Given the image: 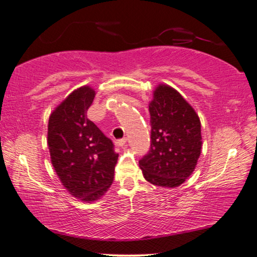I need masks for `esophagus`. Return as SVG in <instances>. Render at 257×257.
I'll use <instances>...</instances> for the list:
<instances>
[{
  "instance_id": "obj_1",
  "label": "esophagus",
  "mask_w": 257,
  "mask_h": 257,
  "mask_svg": "<svg viewBox=\"0 0 257 257\" xmlns=\"http://www.w3.org/2000/svg\"><path fill=\"white\" fill-rule=\"evenodd\" d=\"M125 144H126V139H125V138L119 139V140H116V141H115V145H116L117 147H123Z\"/></svg>"
}]
</instances>
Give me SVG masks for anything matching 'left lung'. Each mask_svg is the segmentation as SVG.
Here are the masks:
<instances>
[{
    "label": "left lung",
    "instance_id": "8db88e82",
    "mask_svg": "<svg viewBox=\"0 0 257 257\" xmlns=\"http://www.w3.org/2000/svg\"><path fill=\"white\" fill-rule=\"evenodd\" d=\"M149 112L150 150L139 166L155 186L179 187L195 171L200 156V119L190 103L166 84L155 89Z\"/></svg>",
    "mask_w": 257,
    "mask_h": 257
}]
</instances>
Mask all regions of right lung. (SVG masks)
Listing matches in <instances>:
<instances>
[{
    "instance_id": "right-lung-1",
    "label": "right lung",
    "mask_w": 257,
    "mask_h": 257,
    "mask_svg": "<svg viewBox=\"0 0 257 257\" xmlns=\"http://www.w3.org/2000/svg\"><path fill=\"white\" fill-rule=\"evenodd\" d=\"M95 91L84 85L74 90L51 112L48 146L54 171L71 196L83 201L100 199L111 186L118 154L87 118Z\"/></svg>"
}]
</instances>
